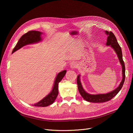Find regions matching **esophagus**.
<instances>
[{
    "label": "esophagus",
    "instance_id": "esophagus-1",
    "mask_svg": "<svg viewBox=\"0 0 133 133\" xmlns=\"http://www.w3.org/2000/svg\"><path fill=\"white\" fill-rule=\"evenodd\" d=\"M76 67H77V65H76V64L75 62L73 61V62H71V64H70V67H71V68H75Z\"/></svg>",
    "mask_w": 133,
    "mask_h": 133
}]
</instances>
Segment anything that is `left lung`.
<instances>
[{
    "mask_svg": "<svg viewBox=\"0 0 133 133\" xmlns=\"http://www.w3.org/2000/svg\"><path fill=\"white\" fill-rule=\"evenodd\" d=\"M106 34H107V40L106 45L107 46H110L111 48H113L115 52H116L117 57L119 59L120 64L122 66V80L120 83V84L118 86V87H117L116 89H115L112 92L108 93L107 94H96V95H93L87 93L85 90L83 89L81 83L80 82V75H79L77 77V84H78V87L79 92L81 95V96L87 101L90 102H95V103H101V102H104L108 101H109L111 99L114 97L118 92H119L121 89L122 88L125 79V66L124 63L122 59V50L121 47L120 46L119 44H118L117 41L116 40V38L113 32H108L106 31H105Z\"/></svg>",
    "mask_w": 133,
    "mask_h": 133,
    "instance_id": "obj_1",
    "label": "left lung"
}]
</instances>
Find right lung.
Segmentation results:
<instances>
[{
  "mask_svg": "<svg viewBox=\"0 0 133 133\" xmlns=\"http://www.w3.org/2000/svg\"><path fill=\"white\" fill-rule=\"evenodd\" d=\"M41 32L36 31H30L24 34L19 40L15 47L13 48L12 53L18 50L22 47L31 44L37 43L41 40ZM66 73V71L64 70L59 73L55 78L53 89L51 93H49L44 99L38 103L33 104L36 107H46L52 104L57 98L58 94V84L59 82L64 77Z\"/></svg>",
  "mask_w": 133,
  "mask_h": 133,
  "instance_id": "add662e5",
  "label": "right lung"
}]
</instances>
